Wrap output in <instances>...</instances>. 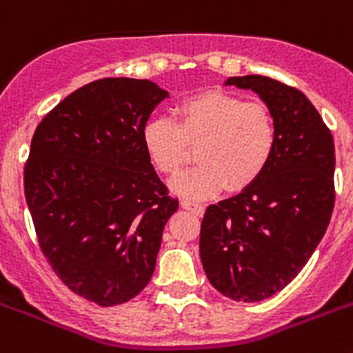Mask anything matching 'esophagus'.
<instances>
[{
    "label": "esophagus",
    "mask_w": 353,
    "mask_h": 353,
    "mask_svg": "<svg viewBox=\"0 0 353 353\" xmlns=\"http://www.w3.org/2000/svg\"><path fill=\"white\" fill-rule=\"evenodd\" d=\"M181 206L185 210H190L194 212L196 216H203L205 214V206L201 203H194V201H188V199H181Z\"/></svg>",
    "instance_id": "esophagus-1"
}]
</instances>
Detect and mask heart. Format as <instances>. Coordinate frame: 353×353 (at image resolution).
<instances>
[{
  "instance_id": "heart-1",
  "label": "heart",
  "mask_w": 353,
  "mask_h": 353,
  "mask_svg": "<svg viewBox=\"0 0 353 353\" xmlns=\"http://www.w3.org/2000/svg\"><path fill=\"white\" fill-rule=\"evenodd\" d=\"M176 123L152 117L141 132L148 161L159 174L177 176L196 147V168L172 183L174 192L192 199L239 192L259 179L276 148V121L270 108L221 90L185 97L174 108Z\"/></svg>"
}]
</instances>
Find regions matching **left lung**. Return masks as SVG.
Returning <instances> with one entry per match:
<instances>
[{
    "mask_svg": "<svg viewBox=\"0 0 353 353\" xmlns=\"http://www.w3.org/2000/svg\"><path fill=\"white\" fill-rule=\"evenodd\" d=\"M250 88L276 121L270 165L254 185L206 208L199 254L212 286L234 301H263L303 270L330 223L335 147L305 94L268 76L228 77Z\"/></svg>",
    "mask_w": 353,
    "mask_h": 353,
    "instance_id": "left-lung-1",
    "label": "left lung"
}]
</instances>
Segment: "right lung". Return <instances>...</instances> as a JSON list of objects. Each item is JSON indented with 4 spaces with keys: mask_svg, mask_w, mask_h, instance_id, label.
<instances>
[{
    "mask_svg": "<svg viewBox=\"0 0 353 353\" xmlns=\"http://www.w3.org/2000/svg\"><path fill=\"white\" fill-rule=\"evenodd\" d=\"M165 97L148 79L103 77L65 97L32 136L23 185L39 248L74 294L99 306L148 285L179 205L141 141Z\"/></svg>",
    "mask_w": 353,
    "mask_h": 353,
    "instance_id": "add662e5",
    "label": "right lung"
}]
</instances>
